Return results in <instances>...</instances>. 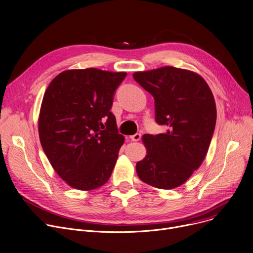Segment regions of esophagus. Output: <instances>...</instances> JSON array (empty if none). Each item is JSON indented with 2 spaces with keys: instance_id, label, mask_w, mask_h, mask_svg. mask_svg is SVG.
Returning <instances> with one entry per match:
<instances>
[{
  "instance_id": "esophagus-1",
  "label": "esophagus",
  "mask_w": 253,
  "mask_h": 253,
  "mask_svg": "<svg viewBox=\"0 0 253 253\" xmlns=\"http://www.w3.org/2000/svg\"><path fill=\"white\" fill-rule=\"evenodd\" d=\"M130 139H131V141H133V142H138V141H140V140L142 139V134L139 133V132H137V133H134V134L130 135Z\"/></svg>"
}]
</instances>
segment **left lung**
<instances>
[{
  "mask_svg": "<svg viewBox=\"0 0 253 253\" xmlns=\"http://www.w3.org/2000/svg\"><path fill=\"white\" fill-rule=\"evenodd\" d=\"M155 100V121L167 131L144 134L145 159L137 163L139 178L157 188L183 184L204 161L213 130L217 109L212 93L193 72L163 67L132 75Z\"/></svg>",
  "mask_w": 253,
  "mask_h": 253,
  "instance_id": "left-lung-1",
  "label": "left lung"
}]
</instances>
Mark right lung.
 I'll return each instance as SVG.
<instances>
[{
	"mask_svg": "<svg viewBox=\"0 0 253 253\" xmlns=\"http://www.w3.org/2000/svg\"><path fill=\"white\" fill-rule=\"evenodd\" d=\"M126 73L69 70L47 87L38 130L55 172L70 186L92 190L109 179L125 142L110 111Z\"/></svg>",
	"mask_w": 253,
	"mask_h": 253,
	"instance_id": "right-lung-1",
	"label": "right lung"
}]
</instances>
